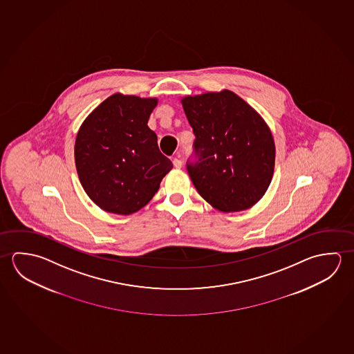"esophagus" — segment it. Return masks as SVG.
<instances>
[{"label":"esophagus","mask_w":354,"mask_h":354,"mask_svg":"<svg viewBox=\"0 0 354 354\" xmlns=\"http://www.w3.org/2000/svg\"><path fill=\"white\" fill-rule=\"evenodd\" d=\"M182 161H180V158H174V166L176 168H180L182 167Z\"/></svg>","instance_id":"esophagus-1"}]
</instances>
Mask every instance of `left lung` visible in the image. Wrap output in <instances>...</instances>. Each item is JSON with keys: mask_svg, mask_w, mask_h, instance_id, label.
<instances>
[{"mask_svg": "<svg viewBox=\"0 0 354 354\" xmlns=\"http://www.w3.org/2000/svg\"><path fill=\"white\" fill-rule=\"evenodd\" d=\"M196 135L198 162L188 163L205 202L230 213L252 208L268 191L275 167V142L261 115L228 89L180 99Z\"/></svg>", "mask_w": 354, "mask_h": 354, "instance_id": "8db88e82", "label": "left lung"}]
</instances>
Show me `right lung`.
<instances>
[{
  "mask_svg": "<svg viewBox=\"0 0 354 354\" xmlns=\"http://www.w3.org/2000/svg\"><path fill=\"white\" fill-rule=\"evenodd\" d=\"M157 97L116 93L97 105L79 129L74 146L79 180L94 203L129 216L150 202L172 169L147 126Z\"/></svg>",
  "mask_w": 354,
  "mask_h": 354,
  "instance_id": "right-lung-1",
  "label": "right lung"
}]
</instances>
